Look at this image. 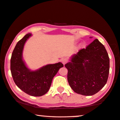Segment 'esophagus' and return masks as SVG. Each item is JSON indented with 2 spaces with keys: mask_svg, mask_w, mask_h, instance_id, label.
I'll return each instance as SVG.
<instances>
[{
  "mask_svg": "<svg viewBox=\"0 0 120 120\" xmlns=\"http://www.w3.org/2000/svg\"><path fill=\"white\" fill-rule=\"evenodd\" d=\"M61 61H62V64H64H64H65L66 63H67L68 61V60L67 58H64L62 59Z\"/></svg>",
  "mask_w": 120,
  "mask_h": 120,
  "instance_id": "1",
  "label": "esophagus"
}]
</instances>
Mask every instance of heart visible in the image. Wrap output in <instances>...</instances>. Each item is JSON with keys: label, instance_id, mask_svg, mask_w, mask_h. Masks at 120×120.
<instances>
[{"label": "heart", "instance_id": "heart-1", "mask_svg": "<svg viewBox=\"0 0 120 120\" xmlns=\"http://www.w3.org/2000/svg\"><path fill=\"white\" fill-rule=\"evenodd\" d=\"M81 47H84V46H85V44H84V43H81Z\"/></svg>", "mask_w": 120, "mask_h": 120}]
</instances>
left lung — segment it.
Returning a JSON list of instances; mask_svg holds the SVG:
<instances>
[{
    "mask_svg": "<svg viewBox=\"0 0 120 120\" xmlns=\"http://www.w3.org/2000/svg\"><path fill=\"white\" fill-rule=\"evenodd\" d=\"M64 66L68 69V82L74 92L92 96L107 83L109 58L105 47L96 39L86 49L73 55Z\"/></svg>",
    "mask_w": 120,
    "mask_h": 120,
    "instance_id": "8db88e82",
    "label": "left lung"
}]
</instances>
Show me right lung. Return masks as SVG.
I'll use <instances>...</instances> for the list:
<instances>
[{"mask_svg": "<svg viewBox=\"0 0 120 120\" xmlns=\"http://www.w3.org/2000/svg\"><path fill=\"white\" fill-rule=\"evenodd\" d=\"M31 36V33L27 34L17 43L11 56V71L19 88L30 96L40 97L48 92L53 77L64 64L59 62L46 64L35 70L30 69L23 59V51Z\"/></svg>", "mask_w": 120, "mask_h": 120, "instance_id": "1", "label": "right lung"}]
</instances>
